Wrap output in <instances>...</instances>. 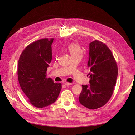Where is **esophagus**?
<instances>
[{"mask_svg":"<svg viewBox=\"0 0 135 135\" xmlns=\"http://www.w3.org/2000/svg\"><path fill=\"white\" fill-rule=\"evenodd\" d=\"M64 84L66 86H69V85H72V83H70V82H65Z\"/></svg>","mask_w":135,"mask_h":135,"instance_id":"esophagus-1","label":"esophagus"}]
</instances>
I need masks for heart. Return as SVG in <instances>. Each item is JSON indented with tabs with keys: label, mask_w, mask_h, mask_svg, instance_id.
<instances>
[{
	"label": "heart",
	"mask_w": 135,
	"mask_h": 135,
	"mask_svg": "<svg viewBox=\"0 0 135 135\" xmlns=\"http://www.w3.org/2000/svg\"><path fill=\"white\" fill-rule=\"evenodd\" d=\"M67 49L73 57L76 56H81L82 50L80 46L76 43H71L67 46Z\"/></svg>",
	"instance_id": "heart-1"
}]
</instances>
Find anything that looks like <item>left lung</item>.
I'll use <instances>...</instances> for the list:
<instances>
[{
    "label": "left lung",
    "mask_w": 135,
    "mask_h": 135,
    "mask_svg": "<svg viewBox=\"0 0 135 135\" xmlns=\"http://www.w3.org/2000/svg\"><path fill=\"white\" fill-rule=\"evenodd\" d=\"M88 65L90 71V85H82L79 100L85 107L97 109L104 105L113 95L118 67L110 49L97 40L89 44Z\"/></svg>",
    "instance_id": "8db88e82"
}]
</instances>
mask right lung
<instances>
[{
	"instance_id": "obj_1",
	"label": "right lung",
	"mask_w": 135,
	"mask_h": 135,
	"mask_svg": "<svg viewBox=\"0 0 135 135\" xmlns=\"http://www.w3.org/2000/svg\"><path fill=\"white\" fill-rule=\"evenodd\" d=\"M54 39L38 40L28 45L20 55L17 68L18 82L28 101L37 108L54 103L61 89V83H54L46 77L52 59Z\"/></svg>"
}]
</instances>
